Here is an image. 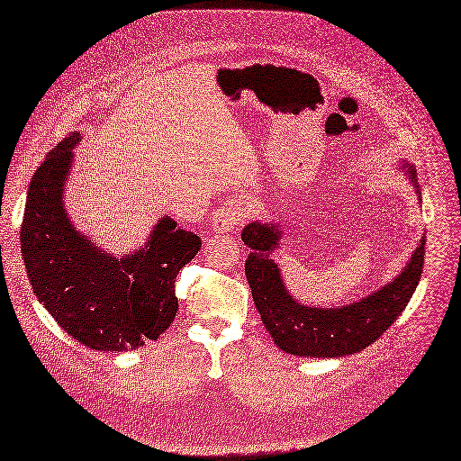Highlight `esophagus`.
<instances>
[{
	"instance_id": "esophagus-1",
	"label": "esophagus",
	"mask_w": 461,
	"mask_h": 461,
	"mask_svg": "<svg viewBox=\"0 0 461 461\" xmlns=\"http://www.w3.org/2000/svg\"><path fill=\"white\" fill-rule=\"evenodd\" d=\"M246 217H248V213L242 204H240L238 201H227L217 208V212L213 215V230L217 234L232 232L234 229H238L246 221Z\"/></svg>"
}]
</instances>
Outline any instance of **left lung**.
I'll list each match as a JSON object with an SVG mask.
<instances>
[{
	"mask_svg": "<svg viewBox=\"0 0 461 461\" xmlns=\"http://www.w3.org/2000/svg\"><path fill=\"white\" fill-rule=\"evenodd\" d=\"M402 167L416 199L422 201L416 170L407 161H402ZM281 234V225L274 221H253L244 229L242 240L253 249L246 260V277L255 308L274 343L289 355L338 358L360 353L388 330L419 287L426 236L420 238L405 268L379 291L338 308L303 305L285 287L281 270L272 258V253L279 249Z\"/></svg>",
	"mask_w": 461,
	"mask_h": 461,
	"instance_id": "1",
	"label": "left lung"
}]
</instances>
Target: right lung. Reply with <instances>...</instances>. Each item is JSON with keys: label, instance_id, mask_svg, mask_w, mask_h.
Segmentation results:
<instances>
[{"label": "right lung", "instance_id": "1", "mask_svg": "<svg viewBox=\"0 0 461 461\" xmlns=\"http://www.w3.org/2000/svg\"><path fill=\"white\" fill-rule=\"evenodd\" d=\"M78 142L75 131L33 174L22 258L35 296L65 332L90 348L125 353L158 339L176 317L174 283L203 240L163 215L140 249L114 257L77 230L63 196Z\"/></svg>", "mask_w": 461, "mask_h": 461}]
</instances>
